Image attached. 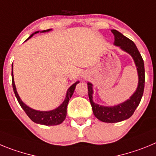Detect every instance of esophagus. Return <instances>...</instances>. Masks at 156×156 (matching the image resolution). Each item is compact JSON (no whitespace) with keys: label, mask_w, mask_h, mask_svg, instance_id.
Returning <instances> with one entry per match:
<instances>
[{"label":"esophagus","mask_w":156,"mask_h":156,"mask_svg":"<svg viewBox=\"0 0 156 156\" xmlns=\"http://www.w3.org/2000/svg\"><path fill=\"white\" fill-rule=\"evenodd\" d=\"M83 79H84V80H87V76L85 75V74H84V75H83Z\"/></svg>","instance_id":"1"}]
</instances>
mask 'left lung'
<instances>
[{"instance_id": "obj_1", "label": "left lung", "mask_w": 156, "mask_h": 156, "mask_svg": "<svg viewBox=\"0 0 156 156\" xmlns=\"http://www.w3.org/2000/svg\"><path fill=\"white\" fill-rule=\"evenodd\" d=\"M114 34V45L131 56L136 66L138 76V84L134 93L124 102L113 106H104L94 102L93 84L87 83L88 96L92 106L94 115L104 122H118L129 119L137 108L143 96L144 88V66L143 58L134 43L115 30H112Z\"/></svg>"}]
</instances>
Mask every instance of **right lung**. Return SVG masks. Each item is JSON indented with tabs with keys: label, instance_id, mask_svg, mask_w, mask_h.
Here are the masks:
<instances>
[{
	"label": "right lung",
	"instance_id": "1",
	"mask_svg": "<svg viewBox=\"0 0 156 156\" xmlns=\"http://www.w3.org/2000/svg\"><path fill=\"white\" fill-rule=\"evenodd\" d=\"M52 30L51 29L49 30H43L41 31V33H46V32H49ZM40 31H36L35 33L32 34L30 37L26 40V41H28L30 38H31L34 34L39 33ZM12 87H13L14 93L16 95V98H17L18 101H19V105L21 106L23 109L24 110L25 112L27 113V115L30 117V119H31L33 122L38 123V124L45 125V126H55V125L61 124L62 122L65 120L66 117V113H67V105L69 101L70 98L73 94L74 90H75L76 86L77 83H79L80 81H76L73 84L70 86V87L67 90L66 92V98H65L63 102L58 107H57L55 109L50 110V111H39V110H35L34 108H30L28 105L25 104L23 101L21 100L20 97H19V94H18L17 90H16V84H15V81H14V76H13V63H12Z\"/></svg>",
	"mask_w": 156,
	"mask_h": 156
}]
</instances>
